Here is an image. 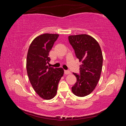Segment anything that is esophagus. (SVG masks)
I'll list each match as a JSON object with an SVG mask.
<instances>
[{
  "label": "esophagus",
  "instance_id": "1",
  "mask_svg": "<svg viewBox=\"0 0 126 126\" xmlns=\"http://www.w3.org/2000/svg\"><path fill=\"white\" fill-rule=\"evenodd\" d=\"M71 72L69 71H64V74H66V75H67V74H71Z\"/></svg>",
  "mask_w": 126,
  "mask_h": 126
}]
</instances>
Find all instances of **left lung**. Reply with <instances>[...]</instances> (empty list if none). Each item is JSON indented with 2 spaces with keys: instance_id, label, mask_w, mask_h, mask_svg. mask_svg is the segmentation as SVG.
Wrapping results in <instances>:
<instances>
[{
  "instance_id": "1",
  "label": "left lung",
  "mask_w": 126,
  "mask_h": 126,
  "mask_svg": "<svg viewBox=\"0 0 126 126\" xmlns=\"http://www.w3.org/2000/svg\"><path fill=\"white\" fill-rule=\"evenodd\" d=\"M68 39L76 57L82 63L80 74L73 73L77 82L72 91L77 96L85 97L94 91L100 79L103 65L101 49L97 40L87 34L69 35Z\"/></svg>"
}]
</instances>
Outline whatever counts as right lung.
I'll list each match as a JSON object with an SVG mask.
<instances>
[{
    "mask_svg": "<svg viewBox=\"0 0 126 126\" xmlns=\"http://www.w3.org/2000/svg\"><path fill=\"white\" fill-rule=\"evenodd\" d=\"M59 37L57 34L45 33L34 39L27 57V71L34 90L44 99H51L56 95L58 85L64 74L63 68L49 67L48 57L53 44Z\"/></svg>",
    "mask_w": 126,
    "mask_h": 126,
    "instance_id": "1",
    "label": "right lung"
}]
</instances>
